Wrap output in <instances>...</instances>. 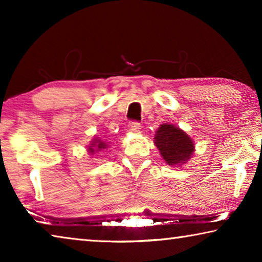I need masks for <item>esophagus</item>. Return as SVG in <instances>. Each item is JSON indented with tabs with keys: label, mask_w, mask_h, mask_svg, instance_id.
I'll return each mask as SVG.
<instances>
[{
	"label": "esophagus",
	"mask_w": 262,
	"mask_h": 262,
	"mask_svg": "<svg viewBox=\"0 0 262 262\" xmlns=\"http://www.w3.org/2000/svg\"><path fill=\"white\" fill-rule=\"evenodd\" d=\"M141 127H142L141 123L133 121L129 123V125H128V130L132 133H139L141 130Z\"/></svg>",
	"instance_id": "34e87169"
}]
</instances>
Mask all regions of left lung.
Returning <instances> with one entry per match:
<instances>
[{"mask_svg": "<svg viewBox=\"0 0 262 262\" xmlns=\"http://www.w3.org/2000/svg\"><path fill=\"white\" fill-rule=\"evenodd\" d=\"M154 143L170 166H183L195 151L194 141L187 133L172 123H162L155 133Z\"/></svg>", "mask_w": 262, "mask_h": 262, "instance_id": "8db88e82", "label": "left lung"}]
</instances>
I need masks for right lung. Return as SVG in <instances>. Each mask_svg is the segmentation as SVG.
I'll return each instance as SVG.
<instances>
[{"instance_id":"obj_1","label":"right lung","mask_w":262,"mask_h":262,"mask_svg":"<svg viewBox=\"0 0 262 262\" xmlns=\"http://www.w3.org/2000/svg\"><path fill=\"white\" fill-rule=\"evenodd\" d=\"M107 148L110 147L105 141L99 139V137H96V139H94L90 142V145L88 147V152L92 156V155H95L96 152L104 151V150H106Z\"/></svg>"}]
</instances>
